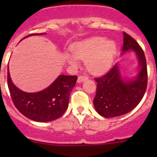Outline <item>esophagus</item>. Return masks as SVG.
<instances>
[{
    "label": "esophagus",
    "mask_w": 157,
    "mask_h": 157,
    "mask_svg": "<svg viewBox=\"0 0 157 157\" xmlns=\"http://www.w3.org/2000/svg\"><path fill=\"white\" fill-rule=\"evenodd\" d=\"M88 80L87 77H83V76H80V77H78L77 79V83H82V82L85 81V80Z\"/></svg>",
    "instance_id": "34e87169"
}]
</instances>
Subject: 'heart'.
<instances>
[{"label":"heart","mask_w":157,"mask_h":157,"mask_svg":"<svg viewBox=\"0 0 157 157\" xmlns=\"http://www.w3.org/2000/svg\"><path fill=\"white\" fill-rule=\"evenodd\" d=\"M72 55L65 54V59L73 66H77L78 60H85V65L91 74H100L112 65L117 52L116 43L104 37L95 36L76 42L71 46Z\"/></svg>","instance_id":"obj_1"}]
</instances>
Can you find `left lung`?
Wrapping results in <instances>:
<instances>
[{"label": "left lung", "instance_id": "1", "mask_svg": "<svg viewBox=\"0 0 157 157\" xmlns=\"http://www.w3.org/2000/svg\"><path fill=\"white\" fill-rule=\"evenodd\" d=\"M121 55L133 51L138 61V72L133 78L121 76L117 63L108 73L95 80L97 88L93 105L96 112L105 118L121 116L131 112L144 96L147 86V70L144 52L131 36L123 33Z\"/></svg>", "mask_w": 157, "mask_h": 157}]
</instances>
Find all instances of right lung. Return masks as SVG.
<instances>
[{
    "label": "right lung",
    "instance_id": "right-lung-1",
    "mask_svg": "<svg viewBox=\"0 0 157 157\" xmlns=\"http://www.w3.org/2000/svg\"><path fill=\"white\" fill-rule=\"evenodd\" d=\"M44 34L45 33L31 34L23 39ZM77 80V76L59 75L45 90L37 93H26L13 84L7 67V83L14 105L24 116L38 122L53 121L64 113L68 107L70 94Z\"/></svg>",
    "mask_w": 157,
    "mask_h": 157
}]
</instances>
